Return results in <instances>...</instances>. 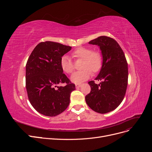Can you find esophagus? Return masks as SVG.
I'll list each match as a JSON object with an SVG mask.
<instances>
[{
  "label": "esophagus",
  "mask_w": 152,
  "mask_h": 152,
  "mask_svg": "<svg viewBox=\"0 0 152 152\" xmlns=\"http://www.w3.org/2000/svg\"><path fill=\"white\" fill-rule=\"evenodd\" d=\"M81 86H82V84H75L76 88H79V87H80Z\"/></svg>",
  "instance_id": "34e87169"
}]
</instances>
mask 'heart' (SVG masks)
Segmentation results:
<instances>
[{
	"label": "heart",
	"mask_w": 152,
	"mask_h": 152,
	"mask_svg": "<svg viewBox=\"0 0 152 152\" xmlns=\"http://www.w3.org/2000/svg\"><path fill=\"white\" fill-rule=\"evenodd\" d=\"M73 56L78 59H83L82 70L73 73L70 77V80L73 83L80 84L87 80L91 75V72L96 73L102 68L103 64L102 55L98 51H93L90 48H79L73 53ZM60 65L62 70L71 73L74 70L73 62L68 56H63L60 59Z\"/></svg>",
	"instance_id": "heart-1"
}]
</instances>
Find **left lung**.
<instances>
[{"mask_svg": "<svg viewBox=\"0 0 152 152\" xmlns=\"http://www.w3.org/2000/svg\"><path fill=\"white\" fill-rule=\"evenodd\" d=\"M89 44L98 45L103 57L102 68L95 80L89 81L90 93L86 102L94 112L107 113L117 108L124 99L127 86V63L122 48L117 41L107 36L91 40Z\"/></svg>", "mask_w": 152, "mask_h": 152, "instance_id": "obj_1", "label": "left lung"}]
</instances>
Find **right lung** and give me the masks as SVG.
<instances>
[{"label":"right lung","mask_w":152,"mask_h":152,"mask_svg":"<svg viewBox=\"0 0 152 152\" xmlns=\"http://www.w3.org/2000/svg\"><path fill=\"white\" fill-rule=\"evenodd\" d=\"M72 47L46 41L34 48L26 65V88L30 102L39 113L48 117L61 113L70 104L75 89L63 73L60 59ZM67 84L65 86L58 84Z\"/></svg>","instance_id":"right-lung-1"}]
</instances>
